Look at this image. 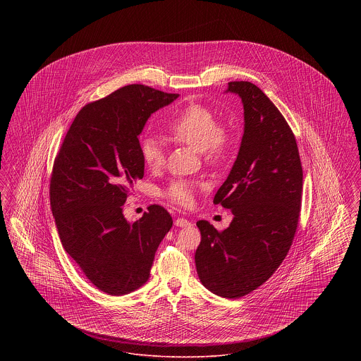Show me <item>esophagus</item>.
Segmentation results:
<instances>
[{"instance_id": "obj_1", "label": "esophagus", "mask_w": 361, "mask_h": 361, "mask_svg": "<svg viewBox=\"0 0 361 361\" xmlns=\"http://www.w3.org/2000/svg\"><path fill=\"white\" fill-rule=\"evenodd\" d=\"M174 224L177 226V227H187L190 224L188 219H185V218H177L176 221H174Z\"/></svg>"}]
</instances>
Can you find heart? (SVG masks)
<instances>
[{
    "label": "heart",
    "instance_id": "heart-1",
    "mask_svg": "<svg viewBox=\"0 0 361 361\" xmlns=\"http://www.w3.org/2000/svg\"><path fill=\"white\" fill-rule=\"evenodd\" d=\"M169 133L177 140L202 152L208 162L215 164L224 158L228 147V135L222 126H218L216 116L203 105L193 104L184 108L169 124ZM140 157L150 169L162 166L165 153L161 143L154 137H145L140 142ZM197 184L189 180H174L162 190L164 197L174 204L187 207L193 202Z\"/></svg>",
    "mask_w": 361,
    "mask_h": 361
}]
</instances>
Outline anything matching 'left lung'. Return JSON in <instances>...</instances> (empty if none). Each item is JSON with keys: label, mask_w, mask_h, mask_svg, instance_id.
<instances>
[{"label": "left lung", "mask_w": 361, "mask_h": 361, "mask_svg": "<svg viewBox=\"0 0 361 361\" xmlns=\"http://www.w3.org/2000/svg\"><path fill=\"white\" fill-rule=\"evenodd\" d=\"M226 92L243 104V137L237 159L214 203L234 218L218 231L199 221L202 240L195 253L202 284L219 296L238 299L275 274L298 228L303 171L288 123L267 94L247 81Z\"/></svg>", "instance_id": "obj_1"}]
</instances>
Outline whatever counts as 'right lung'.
<instances>
[{"label": "right lung", "instance_id": "add662e5", "mask_svg": "<svg viewBox=\"0 0 361 361\" xmlns=\"http://www.w3.org/2000/svg\"><path fill=\"white\" fill-rule=\"evenodd\" d=\"M178 97L150 86H123L86 104L54 161L52 215L61 242L100 291H135L150 276L155 252L172 227L164 207L128 224L123 204L145 174L139 135L147 119Z\"/></svg>", "mask_w": 361, "mask_h": 361}]
</instances>
